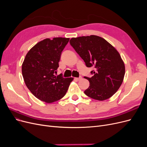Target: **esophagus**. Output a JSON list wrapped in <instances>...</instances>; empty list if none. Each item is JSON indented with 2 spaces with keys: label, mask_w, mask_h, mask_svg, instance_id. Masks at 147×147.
<instances>
[{
  "label": "esophagus",
  "mask_w": 147,
  "mask_h": 147,
  "mask_svg": "<svg viewBox=\"0 0 147 147\" xmlns=\"http://www.w3.org/2000/svg\"><path fill=\"white\" fill-rule=\"evenodd\" d=\"M82 78V77H79V78H75L74 79L75 80H77V81H79V80H81Z\"/></svg>",
  "instance_id": "esophagus-1"
}]
</instances>
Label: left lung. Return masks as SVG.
<instances>
[{
  "label": "left lung",
  "mask_w": 147,
  "mask_h": 147,
  "mask_svg": "<svg viewBox=\"0 0 147 147\" xmlns=\"http://www.w3.org/2000/svg\"><path fill=\"white\" fill-rule=\"evenodd\" d=\"M70 43L88 67L95 68L92 77H84L90 82L84 94L100 101L109 99L118 90L125 74L119 52L104 38L94 35L72 38Z\"/></svg>",
  "instance_id": "1"
}]
</instances>
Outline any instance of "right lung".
I'll return each instance as SVG.
<instances>
[{
	"mask_svg": "<svg viewBox=\"0 0 147 147\" xmlns=\"http://www.w3.org/2000/svg\"><path fill=\"white\" fill-rule=\"evenodd\" d=\"M69 38H45L28 51L22 64L26 86L37 99L46 102L59 100L65 96L74 78L55 76L61 53Z\"/></svg>",
	"mask_w": 147,
	"mask_h": 147,
	"instance_id": "right-lung-1",
	"label": "right lung"
}]
</instances>
